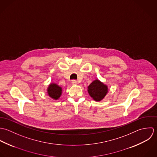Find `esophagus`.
I'll return each instance as SVG.
<instances>
[{"label": "esophagus", "instance_id": "esophagus-1", "mask_svg": "<svg viewBox=\"0 0 157 157\" xmlns=\"http://www.w3.org/2000/svg\"><path fill=\"white\" fill-rule=\"evenodd\" d=\"M71 84L73 85H76L78 84V81L76 80H72L71 81Z\"/></svg>", "mask_w": 157, "mask_h": 157}]
</instances>
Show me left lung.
<instances>
[{
    "mask_svg": "<svg viewBox=\"0 0 157 157\" xmlns=\"http://www.w3.org/2000/svg\"><path fill=\"white\" fill-rule=\"evenodd\" d=\"M107 92V86L98 79L94 81L88 87V93L96 101H101Z\"/></svg>",
    "mask_w": 157,
    "mask_h": 157,
    "instance_id": "obj_1",
    "label": "left lung"
}]
</instances>
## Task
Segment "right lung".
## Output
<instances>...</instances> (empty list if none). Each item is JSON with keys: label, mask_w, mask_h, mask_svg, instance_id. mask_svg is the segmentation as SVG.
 I'll return each instance as SVG.
<instances>
[{"label": "right lung", "mask_w": 157, "mask_h": 157, "mask_svg": "<svg viewBox=\"0 0 157 157\" xmlns=\"http://www.w3.org/2000/svg\"><path fill=\"white\" fill-rule=\"evenodd\" d=\"M47 93L50 97L56 100L62 94V88L55 83H51L48 87Z\"/></svg>", "instance_id": "1"}]
</instances>
